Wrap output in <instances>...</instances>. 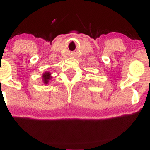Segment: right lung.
<instances>
[{"label":"right lung","mask_w":150,"mask_h":150,"mask_svg":"<svg viewBox=\"0 0 150 150\" xmlns=\"http://www.w3.org/2000/svg\"><path fill=\"white\" fill-rule=\"evenodd\" d=\"M51 78V74L49 73H48V72H46L43 75V80H44V82L45 84H48V82H49V80Z\"/></svg>","instance_id":"1"}]
</instances>
